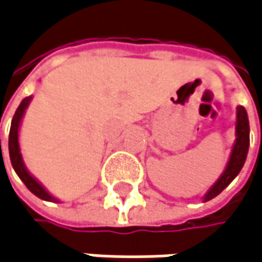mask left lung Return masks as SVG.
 <instances>
[{
    "label": "left lung",
    "mask_w": 262,
    "mask_h": 262,
    "mask_svg": "<svg viewBox=\"0 0 262 262\" xmlns=\"http://www.w3.org/2000/svg\"><path fill=\"white\" fill-rule=\"evenodd\" d=\"M247 149H249V119H247L245 107H237V140H235V145H234L229 163H228L223 175L214 184L213 188L205 194V201H210V199L215 198L219 193H222L231 184V181L240 173V170L245 164L246 157H247Z\"/></svg>",
    "instance_id": "left-lung-1"
}]
</instances>
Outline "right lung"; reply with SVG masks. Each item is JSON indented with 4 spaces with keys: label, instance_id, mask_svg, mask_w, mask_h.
Here are the masks:
<instances>
[{
    "label": "right lung",
    "instance_id": "1",
    "mask_svg": "<svg viewBox=\"0 0 262 262\" xmlns=\"http://www.w3.org/2000/svg\"><path fill=\"white\" fill-rule=\"evenodd\" d=\"M31 101V96H27L22 99V102L19 104L16 113L12 119V126H10V134H9V154H10V161H12V166L15 169V172L17 173V177L22 180V182L27 185V188L34 193L37 198L43 199V201H55L51 194H48L45 191V188L34 180L28 172L27 169L24 167V163H22V157H20V152H19V143H17V131H19V123H20V119L24 116V112L27 108V105L30 104ZM0 150H1V140H0Z\"/></svg>",
    "mask_w": 262,
    "mask_h": 262
}]
</instances>
